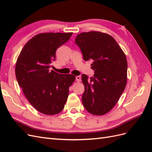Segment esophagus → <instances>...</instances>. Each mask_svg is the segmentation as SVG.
<instances>
[{
    "mask_svg": "<svg viewBox=\"0 0 152 152\" xmlns=\"http://www.w3.org/2000/svg\"><path fill=\"white\" fill-rule=\"evenodd\" d=\"M76 80L77 82H80L81 81V76H76Z\"/></svg>",
    "mask_w": 152,
    "mask_h": 152,
    "instance_id": "1",
    "label": "esophagus"
}]
</instances>
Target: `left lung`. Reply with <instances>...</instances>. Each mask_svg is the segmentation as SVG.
Segmentation results:
<instances>
[{
  "instance_id": "8db88e82",
  "label": "left lung",
  "mask_w": 152,
  "mask_h": 152,
  "mask_svg": "<svg viewBox=\"0 0 152 152\" xmlns=\"http://www.w3.org/2000/svg\"><path fill=\"white\" fill-rule=\"evenodd\" d=\"M85 61L91 60L93 77L82 75L85 92L82 102L90 113L103 115L118 102L127 84V62L115 39L107 34L91 31L75 39Z\"/></svg>"
}]
</instances>
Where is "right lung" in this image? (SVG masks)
Returning <instances> with one entry per match:
<instances>
[{"instance_id": "right-lung-1", "label": "right lung", "mask_w": 152, "mask_h": 152, "mask_svg": "<svg viewBox=\"0 0 152 152\" xmlns=\"http://www.w3.org/2000/svg\"><path fill=\"white\" fill-rule=\"evenodd\" d=\"M72 33H41L30 39L17 59V81L27 100L45 115L61 112L66 103L69 88L75 80L72 75H60L50 70L56 50Z\"/></svg>"}]
</instances>
